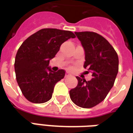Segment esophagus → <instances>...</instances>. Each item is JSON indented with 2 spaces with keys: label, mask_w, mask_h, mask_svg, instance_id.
Masks as SVG:
<instances>
[{
  "label": "esophagus",
  "mask_w": 133,
  "mask_h": 133,
  "mask_svg": "<svg viewBox=\"0 0 133 133\" xmlns=\"http://www.w3.org/2000/svg\"><path fill=\"white\" fill-rule=\"evenodd\" d=\"M70 75H71V74H70L69 72H66V75H65V76H66V77H68V76H70Z\"/></svg>",
  "instance_id": "34e87169"
}]
</instances>
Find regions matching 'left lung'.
<instances>
[{
	"label": "left lung",
	"instance_id": "1",
	"mask_svg": "<svg viewBox=\"0 0 133 133\" xmlns=\"http://www.w3.org/2000/svg\"><path fill=\"white\" fill-rule=\"evenodd\" d=\"M75 33L85 51L83 66L92 73V79L86 81L76 77L78 84L70 90L69 96L77 106L92 108L105 99L114 85L119 70V58L114 48L101 35L93 32Z\"/></svg>",
	"mask_w": 133,
	"mask_h": 133
}]
</instances>
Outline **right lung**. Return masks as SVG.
Wrapping results in <instances>:
<instances>
[{"label":"right lung","instance_id":"1","mask_svg":"<svg viewBox=\"0 0 133 133\" xmlns=\"http://www.w3.org/2000/svg\"><path fill=\"white\" fill-rule=\"evenodd\" d=\"M75 37L70 31L45 28L23 42L16 53L14 69L17 83L29 101L43 103L51 99L55 85L64 77L65 71H52L49 61L61 44Z\"/></svg>","mask_w":133,"mask_h":133}]
</instances>
